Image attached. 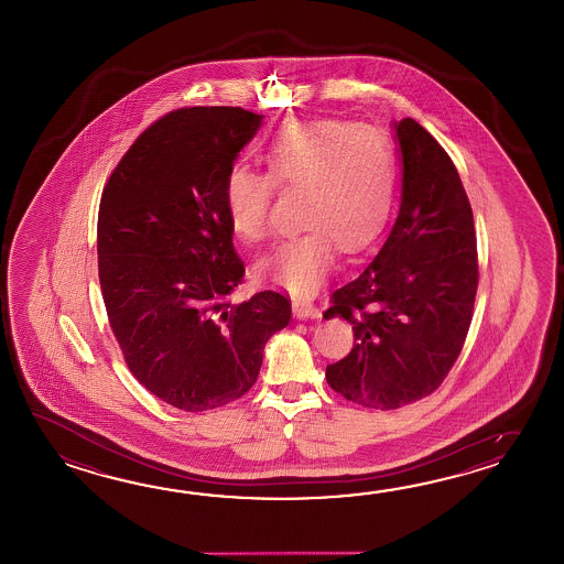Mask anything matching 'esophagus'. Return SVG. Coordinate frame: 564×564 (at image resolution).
I'll list each match as a JSON object with an SVG mask.
<instances>
[{
	"label": "esophagus",
	"instance_id": "1",
	"mask_svg": "<svg viewBox=\"0 0 564 564\" xmlns=\"http://www.w3.org/2000/svg\"><path fill=\"white\" fill-rule=\"evenodd\" d=\"M292 308H294V316L296 318H321V311L311 304V302H304V300H294V304H292Z\"/></svg>",
	"mask_w": 564,
	"mask_h": 564
}]
</instances>
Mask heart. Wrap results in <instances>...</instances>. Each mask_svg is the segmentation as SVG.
<instances>
[{"label": "heart", "mask_w": 564, "mask_h": 564, "mask_svg": "<svg viewBox=\"0 0 564 564\" xmlns=\"http://www.w3.org/2000/svg\"><path fill=\"white\" fill-rule=\"evenodd\" d=\"M268 173L248 165L228 171L224 207L243 241L264 240L274 185L302 193L296 236L260 262V274L296 296H311L345 252L369 248L387 228L397 195L393 147L381 132L347 120H290L264 149Z\"/></svg>", "instance_id": "b5f03b06"}]
</instances>
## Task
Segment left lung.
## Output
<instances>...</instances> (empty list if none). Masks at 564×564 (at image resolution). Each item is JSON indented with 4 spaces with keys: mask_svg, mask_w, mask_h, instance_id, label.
Returning <instances> with one entry per match:
<instances>
[{
    "mask_svg": "<svg viewBox=\"0 0 564 564\" xmlns=\"http://www.w3.org/2000/svg\"><path fill=\"white\" fill-rule=\"evenodd\" d=\"M403 163L395 226L324 318L352 324L355 345L326 367L362 408H403L444 383L468 336L478 290L474 216L454 161L413 119L393 122Z\"/></svg>",
    "mask_w": 564,
    "mask_h": 564,
    "instance_id": "8db88e82",
    "label": "left lung"
}]
</instances>
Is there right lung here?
Here are the masks:
<instances>
[{"instance_id": "1", "label": "right lung", "mask_w": 564, "mask_h": 564, "mask_svg": "<svg viewBox=\"0 0 564 564\" xmlns=\"http://www.w3.org/2000/svg\"><path fill=\"white\" fill-rule=\"evenodd\" d=\"M240 107L180 108L153 122L108 177L98 209V278L127 367L181 411L224 408L258 379L290 300L243 280L224 207L229 169L262 124Z\"/></svg>"}]
</instances>
